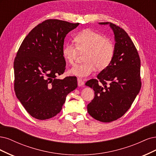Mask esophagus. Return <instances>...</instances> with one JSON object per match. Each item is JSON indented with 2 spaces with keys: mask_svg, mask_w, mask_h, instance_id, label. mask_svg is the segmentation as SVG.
I'll return each instance as SVG.
<instances>
[{
  "mask_svg": "<svg viewBox=\"0 0 156 156\" xmlns=\"http://www.w3.org/2000/svg\"><path fill=\"white\" fill-rule=\"evenodd\" d=\"M77 81H78V85L79 87H82V86H83V85H84V82L82 81V80L80 79V78H78Z\"/></svg>",
  "mask_w": 156,
  "mask_h": 156,
  "instance_id": "1",
  "label": "esophagus"
}]
</instances>
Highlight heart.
Segmentation results:
<instances>
[{"label":"heart","mask_w":156,"mask_h":156,"mask_svg":"<svg viewBox=\"0 0 156 156\" xmlns=\"http://www.w3.org/2000/svg\"><path fill=\"white\" fill-rule=\"evenodd\" d=\"M76 44L67 43L62 48V54L65 61L73 64L78 51L83 52L84 62L75 65L69 71L71 75L85 78L92 74L96 67L99 71L107 68L112 63L114 56V44L111 40L102 35L85 29L80 32L74 37Z\"/></svg>","instance_id":"obj_1"}]
</instances>
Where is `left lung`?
<instances>
[{
	"label": "left lung",
	"mask_w": 156,
	"mask_h": 156,
	"mask_svg": "<svg viewBox=\"0 0 156 156\" xmlns=\"http://www.w3.org/2000/svg\"><path fill=\"white\" fill-rule=\"evenodd\" d=\"M98 24H109L112 29L114 56L109 66L98 74V80L85 83L94 91V97L87 108L94 119L110 122L128 111L140 91V60L132 39L122 28L112 23Z\"/></svg>",
	"instance_id": "8db88e82"
}]
</instances>
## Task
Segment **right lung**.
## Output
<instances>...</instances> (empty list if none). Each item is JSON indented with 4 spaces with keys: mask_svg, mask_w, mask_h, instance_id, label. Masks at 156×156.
I'll use <instances>...</instances> for the list:
<instances>
[{
    "mask_svg": "<svg viewBox=\"0 0 156 156\" xmlns=\"http://www.w3.org/2000/svg\"><path fill=\"white\" fill-rule=\"evenodd\" d=\"M79 25L48 19L24 38L13 63L14 89L27 112L46 120L59 113L67 95L78 87L75 76L58 79L65 69L62 54L66 35Z\"/></svg>",
    "mask_w": 156,
    "mask_h": 156,
    "instance_id": "obj_1",
    "label": "right lung"
}]
</instances>
